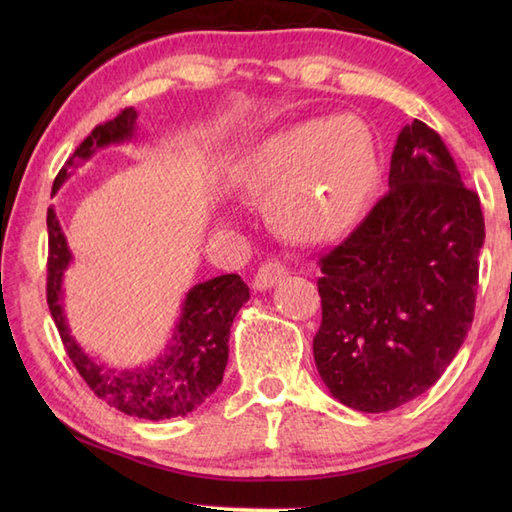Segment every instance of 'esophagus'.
<instances>
[{
  "label": "esophagus",
  "mask_w": 512,
  "mask_h": 512,
  "mask_svg": "<svg viewBox=\"0 0 512 512\" xmlns=\"http://www.w3.org/2000/svg\"><path fill=\"white\" fill-rule=\"evenodd\" d=\"M288 275L286 266L279 262V259H266V262L257 268L255 279H253V286L255 290H268L273 288L277 281H281Z\"/></svg>",
  "instance_id": "1"
}]
</instances>
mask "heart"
Instances as JSON below:
<instances>
[{"instance_id": "b5f03b06", "label": "heart", "mask_w": 512, "mask_h": 512, "mask_svg": "<svg viewBox=\"0 0 512 512\" xmlns=\"http://www.w3.org/2000/svg\"><path fill=\"white\" fill-rule=\"evenodd\" d=\"M374 167L365 123L354 116L310 118L259 140L235 165L233 182L250 195H270L281 231L314 242L352 220Z\"/></svg>"}]
</instances>
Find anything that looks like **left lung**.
<instances>
[{"mask_svg":"<svg viewBox=\"0 0 512 512\" xmlns=\"http://www.w3.org/2000/svg\"><path fill=\"white\" fill-rule=\"evenodd\" d=\"M482 246L480 198L416 118L398 134L389 191L319 259L312 350L336 400L383 413L436 383L471 330Z\"/></svg>","mask_w":512,"mask_h":512,"instance_id":"obj_1","label":"left lung"}]
</instances>
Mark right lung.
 <instances>
[{"instance_id":"1","label":"right lung","mask_w":512,"mask_h":512,"mask_svg":"<svg viewBox=\"0 0 512 512\" xmlns=\"http://www.w3.org/2000/svg\"><path fill=\"white\" fill-rule=\"evenodd\" d=\"M136 110L127 107L112 121L96 125L92 134L76 147L52 184L57 193L68 180L72 167L88 160L96 149L132 140L136 132ZM48 308L57 325L65 352L76 372L96 396L127 416L145 420H167L187 416L200 407L222 383L228 361V334L239 308L250 299L248 286L239 275H220L193 286L182 303V314L173 330V339L156 363L136 367L132 372L114 374L81 350L68 330L63 314V273L72 262L57 213L48 209Z\"/></svg>"}]
</instances>
